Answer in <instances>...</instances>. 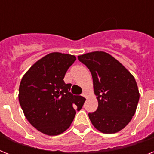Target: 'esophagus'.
Wrapping results in <instances>:
<instances>
[{
  "mask_svg": "<svg viewBox=\"0 0 154 154\" xmlns=\"http://www.w3.org/2000/svg\"><path fill=\"white\" fill-rule=\"evenodd\" d=\"M82 96H83V97H86V92H85V91H84V92L82 93Z\"/></svg>",
  "mask_w": 154,
  "mask_h": 154,
  "instance_id": "esophagus-1",
  "label": "esophagus"
}]
</instances>
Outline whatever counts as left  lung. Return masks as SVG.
Returning a JSON list of instances; mask_svg holds the SVG:
<instances>
[{
	"mask_svg": "<svg viewBox=\"0 0 154 154\" xmlns=\"http://www.w3.org/2000/svg\"><path fill=\"white\" fill-rule=\"evenodd\" d=\"M92 75L94 90L98 101L89 118L95 128L105 134L120 131L128 125L139 100L134 76L109 53L96 51L79 56Z\"/></svg>",
	"mask_w": 154,
	"mask_h": 154,
	"instance_id": "left-lung-1",
	"label": "left lung"
}]
</instances>
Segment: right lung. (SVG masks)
Wrapping results in <instances>:
<instances>
[{
  "label": "right lung",
  "instance_id": "right-lung-1",
  "mask_svg": "<svg viewBox=\"0 0 154 154\" xmlns=\"http://www.w3.org/2000/svg\"><path fill=\"white\" fill-rule=\"evenodd\" d=\"M75 60L70 54L49 53L34 63L21 80L20 106L30 124L43 134L63 133L84 104L86 99L71 94L72 84L63 81Z\"/></svg>",
  "mask_w": 154,
  "mask_h": 154
}]
</instances>
